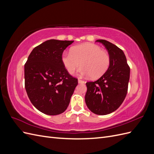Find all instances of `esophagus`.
Segmentation results:
<instances>
[{"instance_id": "obj_1", "label": "esophagus", "mask_w": 154, "mask_h": 154, "mask_svg": "<svg viewBox=\"0 0 154 154\" xmlns=\"http://www.w3.org/2000/svg\"><path fill=\"white\" fill-rule=\"evenodd\" d=\"M78 83H84L85 82L83 81V80H81V79H79V80H78Z\"/></svg>"}]
</instances>
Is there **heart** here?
<instances>
[{
  "label": "heart",
  "mask_w": 154,
  "mask_h": 154,
  "mask_svg": "<svg viewBox=\"0 0 154 154\" xmlns=\"http://www.w3.org/2000/svg\"><path fill=\"white\" fill-rule=\"evenodd\" d=\"M64 67L70 74L76 71L81 63L79 72L82 75L98 78L107 71L110 64V57L100 46L85 43L75 46L71 53L65 52L62 56Z\"/></svg>",
  "instance_id": "heart-1"
}]
</instances>
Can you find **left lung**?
<instances>
[{"label":"left lung","mask_w":154,"mask_h":154,"mask_svg":"<svg viewBox=\"0 0 154 154\" xmlns=\"http://www.w3.org/2000/svg\"><path fill=\"white\" fill-rule=\"evenodd\" d=\"M96 42L108 51L110 64L107 71L95 82L86 83L85 103L92 112L106 115L117 110L122 104L128 91L130 67L123 51L105 40Z\"/></svg>","instance_id":"obj_1"}]
</instances>
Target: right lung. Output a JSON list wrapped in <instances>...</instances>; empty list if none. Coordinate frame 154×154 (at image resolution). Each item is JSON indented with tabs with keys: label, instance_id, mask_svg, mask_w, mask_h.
<instances>
[{
	"label": "right lung",
	"instance_id": "add662e5",
	"mask_svg": "<svg viewBox=\"0 0 154 154\" xmlns=\"http://www.w3.org/2000/svg\"><path fill=\"white\" fill-rule=\"evenodd\" d=\"M74 41L51 39L36 46L24 66L25 88L36 109L45 114L63 113L78 85L62 61L63 51Z\"/></svg>",
	"mask_w": 154,
	"mask_h": 154
}]
</instances>
